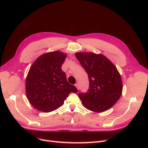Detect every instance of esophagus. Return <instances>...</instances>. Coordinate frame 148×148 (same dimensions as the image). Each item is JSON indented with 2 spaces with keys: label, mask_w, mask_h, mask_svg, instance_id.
<instances>
[{
  "label": "esophagus",
  "mask_w": 148,
  "mask_h": 148,
  "mask_svg": "<svg viewBox=\"0 0 148 148\" xmlns=\"http://www.w3.org/2000/svg\"><path fill=\"white\" fill-rule=\"evenodd\" d=\"M75 87H76V88H77V89L78 90L79 89V83H77H77H76V84H75Z\"/></svg>",
  "instance_id": "obj_1"
}]
</instances>
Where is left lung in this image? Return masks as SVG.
I'll return each mask as SVG.
<instances>
[{"label":"left lung","mask_w":148,"mask_h":148,"mask_svg":"<svg viewBox=\"0 0 148 148\" xmlns=\"http://www.w3.org/2000/svg\"><path fill=\"white\" fill-rule=\"evenodd\" d=\"M75 56L88 74L89 89L79 97L84 106L95 112L112 108L123 92L121 76L110 60L102 54L75 52Z\"/></svg>","instance_id":"obj_1"}]
</instances>
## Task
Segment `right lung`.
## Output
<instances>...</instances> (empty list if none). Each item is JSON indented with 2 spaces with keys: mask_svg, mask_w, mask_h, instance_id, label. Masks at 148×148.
<instances>
[{
  "mask_svg": "<svg viewBox=\"0 0 148 148\" xmlns=\"http://www.w3.org/2000/svg\"><path fill=\"white\" fill-rule=\"evenodd\" d=\"M66 53L56 51L44 53L30 67L25 80V94L32 106L39 111L49 112L64 104L71 92L77 89L67 82L61 66Z\"/></svg>",
  "mask_w": 148,
  "mask_h": 148,
  "instance_id": "right-lung-1",
  "label": "right lung"
}]
</instances>
